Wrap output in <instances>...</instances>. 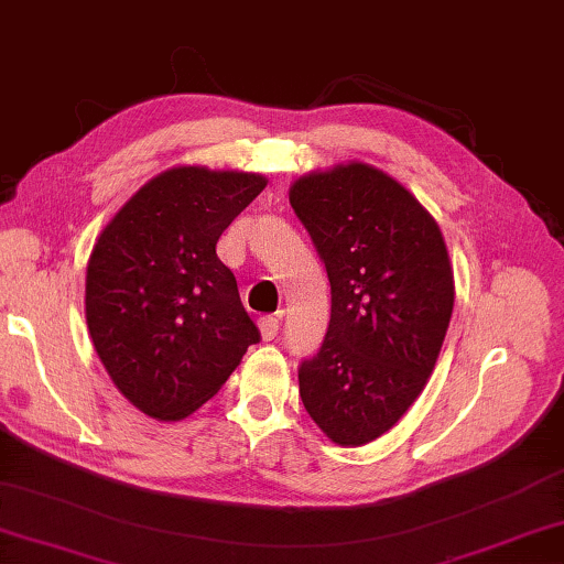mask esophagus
Here are the masks:
<instances>
[{
	"label": "esophagus",
	"instance_id": "34e87169",
	"mask_svg": "<svg viewBox=\"0 0 564 564\" xmlns=\"http://www.w3.org/2000/svg\"><path fill=\"white\" fill-rule=\"evenodd\" d=\"M260 334H262V338L264 341H272L274 336L280 334V316H262L260 318Z\"/></svg>",
	"mask_w": 564,
	"mask_h": 564
}]
</instances>
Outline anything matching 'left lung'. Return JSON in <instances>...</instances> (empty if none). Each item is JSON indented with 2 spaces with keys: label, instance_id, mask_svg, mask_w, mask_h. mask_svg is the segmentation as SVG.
<instances>
[{
  "label": "left lung",
  "instance_id": "left-lung-1",
  "mask_svg": "<svg viewBox=\"0 0 564 564\" xmlns=\"http://www.w3.org/2000/svg\"><path fill=\"white\" fill-rule=\"evenodd\" d=\"M290 204L332 282V318L302 360L300 395L328 440L360 447L427 386L454 310L449 252L420 200L364 162L296 178Z\"/></svg>",
  "mask_w": 564,
  "mask_h": 564
}]
</instances>
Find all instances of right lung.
Wrapping results in <instances>:
<instances>
[{
	"label": "right lung",
	"mask_w": 564,
	"mask_h": 564,
	"mask_svg": "<svg viewBox=\"0 0 564 564\" xmlns=\"http://www.w3.org/2000/svg\"><path fill=\"white\" fill-rule=\"evenodd\" d=\"M268 178L166 169L105 226L85 274V318L117 390L154 420L198 410L260 341L216 242Z\"/></svg>",
	"instance_id": "right-lung-1"
}]
</instances>
